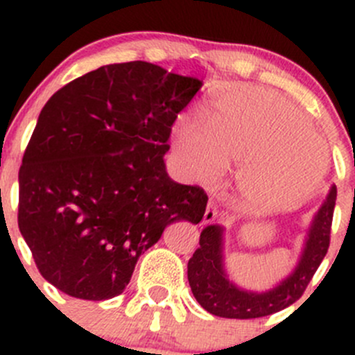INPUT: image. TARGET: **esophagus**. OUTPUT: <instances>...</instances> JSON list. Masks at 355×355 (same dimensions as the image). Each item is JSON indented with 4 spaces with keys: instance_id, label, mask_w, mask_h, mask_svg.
I'll return each instance as SVG.
<instances>
[{
    "instance_id": "esophagus-1",
    "label": "esophagus",
    "mask_w": 355,
    "mask_h": 355,
    "mask_svg": "<svg viewBox=\"0 0 355 355\" xmlns=\"http://www.w3.org/2000/svg\"><path fill=\"white\" fill-rule=\"evenodd\" d=\"M216 216H218V211H216V207L213 206V204H207V207H206V213H204V218H202V223H211V221H214L216 220Z\"/></svg>"
}]
</instances>
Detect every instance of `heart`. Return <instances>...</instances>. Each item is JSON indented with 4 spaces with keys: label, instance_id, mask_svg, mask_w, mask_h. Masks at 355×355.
I'll use <instances>...</instances> for the list:
<instances>
[{
    "label": "heart",
    "instance_id": "obj_1",
    "mask_svg": "<svg viewBox=\"0 0 355 355\" xmlns=\"http://www.w3.org/2000/svg\"><path fill=\"white\" fill-rule=\"evenodd\" d=\"M175 159L189 177L213 182L239 168L237 191L261 213L302 204L328 168V148L292 101L271 89L241 85L221 94L206 127L182 118L173 128Z\"/></svg>",
    "mask_w": 355,
    "mask_h": 355
}]
</instances>
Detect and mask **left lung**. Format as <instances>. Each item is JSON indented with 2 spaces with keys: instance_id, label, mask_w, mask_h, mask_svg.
<instances>
[{
  "instance_id": "obj_1",
  "label": "left lung",
  "mask_w": 355,
  "mask_h": 355,
  "mask_svg": "<svg viewBox=\"0 0 355 355\" xmlns=\"http://www.w3.org/2000/svg\"><path fill=\"white\" fill-rule=\"evenodd\" d=\"M336 187L331 185L307 230L302 252L295 268L264 292L245 290L228 278L225 270V228L221 225H207L200 232L199 249L189 259L187 277L196 300L207 311L230 320H252L270 316L292 306L302 297L311 278L320 268L330 247V230L335 209Z\"/></svg>"
}]
</instances>
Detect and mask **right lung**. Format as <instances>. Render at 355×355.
Returning a JSON list of instances; mask_svg holds the SVG:
<instances>
[{"label": "right lung", "instance_id": "obj_1", "mask_svg": "<svg viewBox=\"0 0 355 355\" xmlns=\"http://www.w3.org/2000/svg\"><path fill=\"white\" fill-rule=\"evenodd\" d=\"M202 85L148 62L114 63L49 98L19 173V228L39 273L71 297L123 292L173 221L199 223L207 196L171 180V125Z\"/></svg>", "mask_w": 355, "mask_h": 355}]
</instances>
